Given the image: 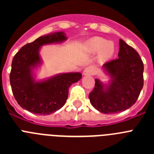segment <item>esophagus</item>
Wrapping results in <instances>:
<instances>
[{
	"instance_id": "1",
	"label": "esophagus",
	"mask_w": 154,
	"mask_h": 154,
	"mask_svg": "<svg viewBox=\"0 0 154 154\" xmlns=\"http://www.w3.org/2000/svg\"><path fill=\"white\" fill-rule=\"evenodd\" d=\"M95 73V69L92 66H89V67L85 68L83 71L84 75H91Z\"/></svg>"
}]
</instances>
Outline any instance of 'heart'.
<instances>
[{
	"label": "heart",
	"instance_id": "heart-1",
	"mask_svg": "<svg viewBox=\"0 0 154 154\" xmlns=\"http://www.w3.org/2000/svg\"><path fill=\"white\" fill-rule=\"evenodd\" d=\"M87 48L92 53L99 51V58L102 61L109 60L115 51L113 42H108L101 37H95L90 39L87 43Z\"/></svg>",
	"mask_w": 154,
	"mask_h": 154
}]
</instances>
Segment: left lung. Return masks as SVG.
Returning a JSON list of instances; mask_svg holds the SVG:
<instances>
[{
    "label": "left lung",
    "mask_w": 154,
    "mask_h": 154,
    "mask_svg": "<svg viewBox=\"0 0 154 154\" xmlns=\"http://www.w3.org/2000/svg\"><path fill=\"white\" fill-rule=\"evenodd\" d=\"M118 56L103 64L112 78L109 85L104 88L95 79V87L89 95L91 104L103 113H117L131 107L143 86V63L138 52L119 39Z\"/></svg>",
    "instance_id": "1"
}]
</instances>
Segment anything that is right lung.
Wrapping results in <instances>:
<instances>
[{"label":"right lung","instance_id":"1","mask_svg":"<svg viewBox=\"0 0 154 154\" xmlns=\"http://www.w3.org/2000/svg\"><path fill=\"white\" fill-rule=\"evenodd\" d=\"M65 39L63 32L40 37L23 46L14 56L10 83L16 101L24 109L38 115L55 112L66 103L70 85L81 79L79 72L58 75L41 82L34 81L31 75L32 68L41 63V46Z\"/></svg>","mask_w":154,"mask_h":154}]
</instances>
